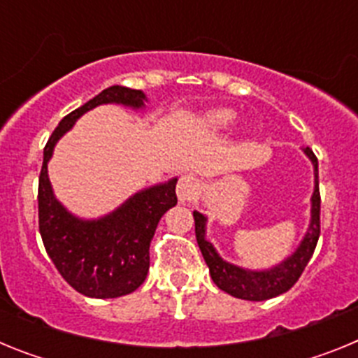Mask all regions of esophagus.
Wrapping results in <instances>:
<instances>
[{
  "label": "esophagus",
  "instance_id": "34e87169",
  "mask_svg": "<svg viewBox=\"0 0 358 358\" xmlns=\"http://www.w3.org/2000/svg\"><path fill=\"white\" fill-rule=\"evenodd\" d=\"M197 189H199V182L195 177L192 176H185L179 179V182H177V197H179V201L181 202H188L192 201V199L197 195Z\"/></svg>",
  "mask_w": 358,
  "mask_h": 358
}]
</instances>
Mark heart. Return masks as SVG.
I'll list each match as a JSON object with an SVG mask.
<instances>
[{
	"instance_id": "1",
	"label": "heart",
	"mask_w": 358,
	"mask_h": 358,
	"mask_svg": "<svg viewBox=\"0 0 358 358\" xmlns=\"http://www.w3.org/2000/svg\"><path fill=\"white\" fill-rule=\"evenodd\" d=\"M206 125L213 131H222V129H227L231 123L235 122V115L231 110H213L206 116Z\"/></svg>"
}]
</instances>
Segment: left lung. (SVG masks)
<instances>
[{
    "mask_svg": "<svg viewBox=\"0 0 358 358\" xmlns=\"http://www.w3.org/2000/svg\"><path fill=\"white\" fill-rule=\"evenodd\" d=\"M305 154L312 159L315 166V189L312 197V222L306 236L303 238L301 245L297 248L290 258L278 267L265 271V273H255L245 268L235 267V265L224 262L210 242L204 238V227H206V217L199 211H194L195 220V238H197L199 249H201L204 262L210 267L211 280L215 285L224 292L238 299L248 301H265L271 297L287 292L296 285V281L303 274L305 267L308 265L310 258L314 255L317 245L319 235H321V194H319V176H317V157L312 148L306 147Z\"/></svg>",
    "mask_w": 358,
    "mask_h": 358,
    "instance_id": "left-lung-1",
    "label": "left lung"
}]
</instances>
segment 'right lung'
<instances>
[{
  "mask_svg": "<svg viewBox=\"0 0 358 358\" xmlns=\"http://www.w3.org/2000/svg\"><path fill=\"white\" fill-rule=\"evenodd\" d=\"M143 100L140 90L110 85L64 116L44 147L37 194L41 238L61 276L87 297H120L134 292L143 283L150 265L148 248L157 222L177 204V179L143 189L115 213L87 222L69 215L53 197L46 164L59 138L85 110L100 103L141 107Z\"/></svg>",
  "mask_w": 358,
  "mask_h": 358,
  "instance_id": "add662e5",
  "label": "right lung"
}]
</instances>
